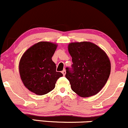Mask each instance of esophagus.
Instances as JSON below:
<instances>
[{"mask_svg": "<svg viewBox=\"0 0 128 128\" xmlns=\"http://www.w3.org/2000/svg\"><path fill=\"white\" fill-rule=\"evenodd\" d=\"M62 73L63 74H64V75H65V74H66V70H64L62 71Z\"/></svg>", "mask_w": 128, "mask_h": 128, "instance_id": "obj_1", "label": "esophagus"}]
</instances>
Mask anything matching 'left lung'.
<instances>
[{"instance_id": "left-lung-1", "label": "left lung", "mask_w": 128, "mask_h": 128, "mask_svg": "<svg viewBox=\"0 0 128 128\" xmlns=\"http://www.w3.org/2000/svg\"><path fill=\"white\" fill-rule=\"evenodd\" d=\"M68 49L73 71L66 68L65 77L72 90L82 97L96 95L110 76L111 64L107 54L96 44L87 41L70 43Z\"/></svg>"}]
</instances>
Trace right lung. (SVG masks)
<instances>
[{"label": "right lung", "instance_id": "right-lung-1", "mask_svg": "<svg viewBox=\"0 0 128 128\" xmlns=\"http://www.w3.org/2000/svg\"><path fill=\"white\" fill-rule=\"evenodd\" d=\"M58 45L41 41L26 50L19 62V73L24 86L39 96L46 94L55 88V83L63 76L56 72L52 60Z\"/></svg>", "mask_w": 128, "mask_h": 128}]
</instances>
